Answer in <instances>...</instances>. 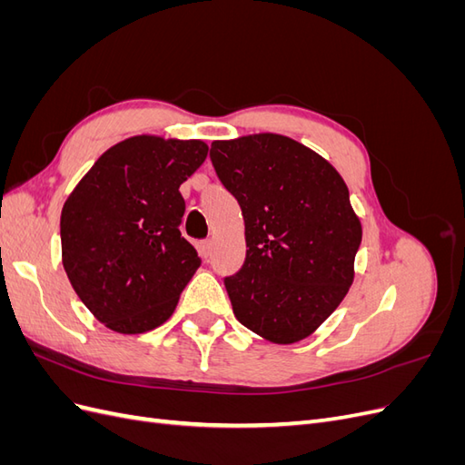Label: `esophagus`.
<instances>
[{"instance_id":"esophagus-1","label":"esophagus","mask_w":465,"mask_h":465,"mask_svg":"<svg viewBox=\"0 0 465 465\" xmlns=\"http://www.w3.org/2000/svg\"><path fill=\"white\" fill-rule=\"evenodd\" d=\"M211 250H213V241H203L200 242V252L203 254V258L211 256Z\"/></svg>"}]
</instances>
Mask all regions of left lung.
I'll use <instances>...</instances> for the list:
<instances>
[{"label":"left lung","instance_id":"left-lung-1","mask_svg":"<svg viewBox=\"0 0 465 465\" xmlns=\"http://www.w3.org/2000/svg\"><path fill=\"white\" fill-rule=\"evenodd\" d=\"M241 203L246 260L224 279L236 320L289 345L314 333L355 279L362 227L333 164L294 139L252 134L211 143Z\"/></svg>","mask_w":465,"mask_h":465}]
</instances>
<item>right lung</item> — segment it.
Segmentation results:
<instances>
[{
    "label": "right lung",
    "instance_id": "1",
    "mask_svg": "<svg viewBox=\"0 0 465 465\" xmlns=\"http://www.w3.org/2000/svg\"><path fill=\"white\" fill-rule=\"evenodd\" d=\"M202 139L134 135L104 151L62 209L69 283L112 331L145 333L173 316L200 267L180 232L186 182L207 157Z\"/></svg>",
    "mask_w": 465,
    "mask_h": 465
}]
</instances>
